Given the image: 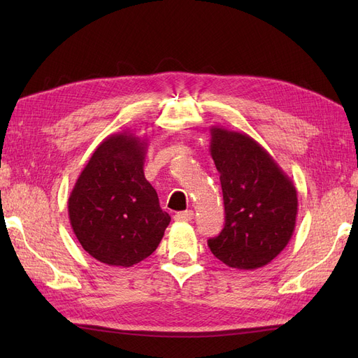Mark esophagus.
Instances as JSON below:
<instances>
[{
	"label": "esophagus",
	"instance_id": "esophagus-1",
	"mask_svg": "<svg viewBox=\"0 0 358 358\" xmlns=\"http://www.w3.org/2000/svg\"><path fill=\"white\" fill-rule=\"evenodd\" d=\"M192 218H194L192 210H183V212H178L175 215V220L179 222H189Z\"/></svg>",
	"mask_w": 358,
	"mask_h": 358
}]
</instances>
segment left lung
Segmentation results:
<instances>
[{
	"label": "left lung",
	"mask_w": 358,
	"mask_h": 358,
	"mask_svg": "<svg viewBox=\"0 0 358 358\" xmlns=\"http://www.w3.org/2000/svg\"><path fill=\"white\" fill-rule=\"evenodd\" d=\"M210 136L225 224L208 245L229 267H263L284 251L294 233L299 206L296 187L251 136L218 125L210 128Z\"/></svg>",
	"instance_id": "8db88e82"
}]
</instances>
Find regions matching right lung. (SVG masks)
I'll return each instance as SVG.
<instances>
[{
    "mask_svg": "<svg viewBox=\"0 0 358 358\" xmlns=\"http://www.w3.org/2000/svg\"><path fill=\"white\" fill-rule=\"evenodd\" d=\"M146 140L129 131L96 146L69 197L82 248L100 263L131 267L152 254L170 224L143 173Z\"/></svg>",
    "mask_w": 358,
    "mask_h": 358,
    "instance_id": "1",
    "label": "right lung"
}]
</instances>
